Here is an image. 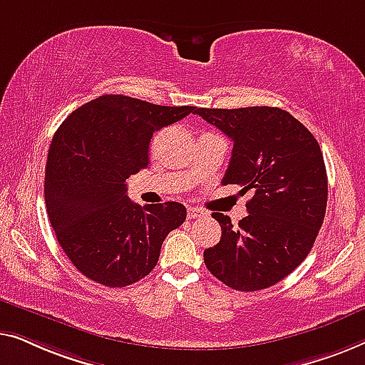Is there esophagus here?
<instances>
[{
	"label": "esophagus",
	"instance_id": "1",
	"mask_svg": "<svg viewBox=\"0 0 365 365\" xmlns=\"http://www.w3.org/2000/svg\"><path fill=\"white\" fill-rule=\"evenodd\" d=\"M205 215V212L202 208H197V207H190L188 208V218L190 220H193V218H200V217H203Z\"/></svg>",
	"mask_w": 365,
	"mask_h": 365
}]
</instances>
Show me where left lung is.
<instances>
[{"instance_id":"8db88e82","label":"left lung","mask_w":365,"mask_h":365,"mask_svg":"<svg viewBox=\"0 0 365 365\" xmlns=\"http://www.w3.org/2000/svg\"><path fill=\"white\" fill-rule=\"evenodd\" d=\"M193 114L233 140L222 183L253 192L238 227L227 215L212 213L222 240L203 251L205 264L236 291L266 289L304 261L324 222L327 175L319 143L278 107H198Z\"/></svg>"}]
</instances>
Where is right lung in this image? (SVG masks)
I'll return each mask as SVG.
<instances>
[{"label": "right lung", "instance_id": "obj_1", "mask_svg": "<svg viewBox=\"0 0 365 365\" xmlns=\"http://www.w3.org/2000/svg\"><path fill=\"white\" fill-rule=\"evenodd\" d=\"M195 107L106 94L76 109L51 142L46 210L61 248L86 278L124 287L157 266L165 236L187 218L182 203H133L127 178L148 165V143Z\"/></svg>", "mask_w": 365, "mask_h": 365}]
</instances>
